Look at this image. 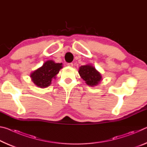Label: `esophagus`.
<instances>
[{
  "label": "esophagus",
  "mask_w": 147,
  "mask_h": 147,
  "mask_svg": "<svg viewBox=\"0 0 147 147\" xmlns=\"http://www.w3.org/2000/svg\"><path fill=\"white\" fill-rule=\"evenodd\" d=\"M67 65H68L69 67H72L73 66V63H67Z\"/></svg>",
  "instance_id": "obj_1"
}]
</instances>
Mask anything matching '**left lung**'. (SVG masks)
Masks as SVG:
<instances>
[{"label":"left lung","instance_id":"8db88e82","mask_svg":"<svg viewBox=\"0 0 147 147\" xmlns=\"http://www.w3.org/2000/svg\"><path fill=\"white\" fill-rule=\"evenodd\" d=\"M78 73L81 78L86 81V83L89 86L98 85L102 80V76L99 72L90 64L80 67Z\"/></svg>","mask_w":147,"mask_h":147}]
</instances>
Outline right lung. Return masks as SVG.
Returning <instances> with one entry per match:
<instances>
[{
	"instance_id": "right-lung-1",
	"label": "right lung",
	"mask_w": 147,
	"mask_h": 147,
	"mask_svg": "<svg viewBox=\"0 0 147 147\" xmlns=\"http://www.w3.org/2000/svg\"><path fill=\"white\" fill-rule=\"evenodd\" d=\"M61 68V63H55L53 60L47 61L43 66L31 73L32 80L39 88H47L51 85L52 79L56 78Z\"/></svg>"
}]
</instances>
